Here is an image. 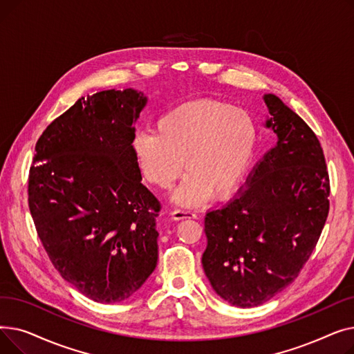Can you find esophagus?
Instances as JSON below:
<instances>
[{"label":"esophagus","mask_w":354,"mask_h":354,"mask_svg":"<svg viewBox=\"0 0 354 354\" xmlns=\"http://www.w3.org/2000/svg\"><path fill=\"white\" fill-rule=\"evenodd\" d=\"M171 216H172V219H175V221H178V219H185V218H196V212H194V211H191V209H183V208H180V209L172 211V212H171Z\"/></svg>","instance_id":"obj_1"}]
</instances>
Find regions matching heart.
<instances>
[{
  "instance_id": "obj_1",
  "label": "heart",
  "mask_w": 354,
  "mask_h": 354,
  "mask_svg": "<svg viewBox=\"0 0 354 354\" xmlns=\"http://www.w3.org/2000/svg\"><path fill=\"white\" fill-rule=\"evenodd\" d=\"M257 127L248 111L215 99H198L167 110L156 132L133 139V155L143 176L169 189L185 169L174 195L182 207H199L212 192L232 194L252 160Z\"/></svg>"
}]
</instances>
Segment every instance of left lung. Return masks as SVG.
Wrapping results in <instances>:
<instances>
[{"label": "left lung", "instance_id": "obj_1", "mask_svg": "<svg viewBox=\"0 0 354 354\" xmlns=\"http://www.w3.org/2000/svg\"><path fill=\"white\" fill-rule=\"evenodd\" d=\"M264 127L275 145L227 205L205 216L202 267L214 291L251 308L288 287L311 255L328 214L323 149L308 124L272 93Z\"/></svg>", "mask_w": 354, "mask_h": 354}]
</instances>
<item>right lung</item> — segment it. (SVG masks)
Instances as JSON below:
<instances>
[{"mask_svg": "<svg viewBox=\"0 0 354 354\" xmlns=\"http://www.w3.org/2000/svg\"><path fill=\"white\" fill-rule=\"evenodd\" d=\"M146 103L135 88L79 99L44 130L30 169V212L51 263L103 304L132 297L158 264L160 205L132 145Z\"/></svg>", "mask_w": 354, "mask_h": 354, "instance_id": "1", "label": "right lung"}]
</instances>
